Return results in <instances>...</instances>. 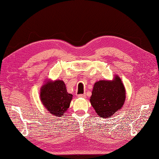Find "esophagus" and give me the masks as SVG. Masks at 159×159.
<instances>
[{
    "instance_id": "34e87169",
    "label": "esophagus",
    "mask_w": 159,
    "mask_h": 159,
    "mask_svg": "<svg viewBox=\"0 0 159 159\" xmlns=\"http://www.w3.org/2000/svg\"><path fill=\"white\" fill-rule=\"evenodd\" d=\"M79 98H86V93L84 94H79L77 95Z\"/></svg>"
}]
</instances>
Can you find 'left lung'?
<instances>
[{"instance_id":"left-lung-1","label":"left lung","mask_w":159,"mask_h":159,"mask_svg":"<svg viewBox=\"0 0 159 159\" xmlns=\"http://www.w3.org/2000/svg\"><path fill=\"white\" fill-rule=\"evenodd\" d=\"M125 89L121 80L116 77L112 81L100 80L95 83L90 102L95 112L102 118H109L123 107Z\"/></svg>"}]
</instances>
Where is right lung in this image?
I'll return each instance as SVG.
<instances>
[{
  "label": "right lung",
  "instance_id": "add662e5",
  "mask_svg": "<svg viewBox=\"0 0 159 159\" xmlns=\"http://www.w3.org/2000/svg\"><path fill=\"white\" fill-rule=\"evenodd\" d=\"M40 97L48 111L56 116H61L70 107L73 95L67 93L62 80H56L42 87Z\"/></svg>",
  "mask_w": 159,
  "mask_h": 159
}]
</instances>
